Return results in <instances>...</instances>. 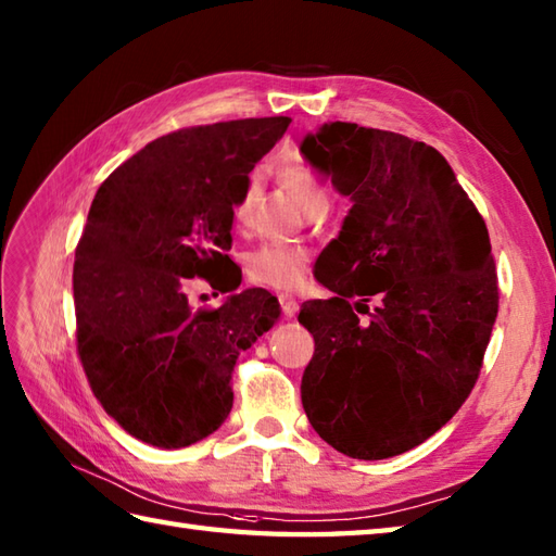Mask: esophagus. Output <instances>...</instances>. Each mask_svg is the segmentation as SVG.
Listing matches in <instances>:
<instances>
[{
    "mask_svg": "<svg viewBox=\"0 0 556 556\" xmlns=\"http://www.w3.org/2000/svg\"><path fill=\"white\" fill-rule=\"evenodd\" d=\"M279 303H281V313H285V317H296V313H299V301L293 299V296H289V293H281L279 296Z\"/></svg>",
    "mask_w": 556,
    "mask_h": 556,
    "instance_id": "obj_1",
    "label": "esophagus"
}]
</instances>
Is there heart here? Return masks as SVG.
Segmentation results:
<instances>
[{
  "label": "heart",
  "mask_w": 556,
  "mask_h": 556,
  "mask_svg": "<svg viewBox=\"0 0 556 556\" xmlns=\"http://www.w3.org/2000/svg\"><path fill=\"white\" fill-rule=\"evenodd\" d=\"M279 179L305 215L313 210H327L329 195L320 179L303 164H287L279 169ZM260 195V176L253 174L245 181L243 191L233 205L236 222H245L251 215L253 203ZM308 251L303 245L293 243H265L245 255V275L260 287H269L277 291L299 289L305 275H308Z\"/></svg>",
  "instance_id": "b5f03b06"
}]
</instances>
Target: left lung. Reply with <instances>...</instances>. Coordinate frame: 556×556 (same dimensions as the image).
I'll return each mask as SVG.
<instances>
[{
	"label": "left lung",
	"mask_w": 556,
	"mask_h": 556,
	"mask_svg": "<svg viewBox=\"0 0 556 556\" xmlns=\"http://www.w3.org/2000/svg\"><path fill=\"white\" fill-rule=\"evenodd\" d=\"M301 155L351 200L323 253L334 296L299 315L315 339L305 416L351 458L404 454L452 420L478 380L500 308L488 227L420 140L332 122L303 138Z\"/></svg>",
	"instance_id": "left-lung-1"
}]
</instances>
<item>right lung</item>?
Returning a JSON list of instances; mask_svg holds the SVG:
<instances>
[{"mask_svg":"<svg viewBox=\"0 0 556 556\" xmlns=\"http://www.w3.org/2000/svg\"><path fill=\"white\" fill-rule=\"evenodd\" d=\"M289 116L181 128L152 140L100 186L76 248L74 303L83 370L102 408L136 437L181 448L233 406L239 353L279 320V301L245 289L193 312L188 278L236 291L233 205Z\"/></svg>","mask_w":556,"mask_h":556,"instance_id":"obj_1","label":"right lung"}]
</instances>
